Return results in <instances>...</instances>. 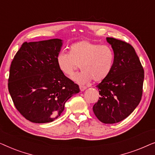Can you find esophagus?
Here are the masks:
<instances>
[{
  "instance_id": "34e87169",
  "label": "esophagus",
  "mask_w": 155,
  "mask_h": 155,
  "mask_svg": "<svg viewBox=\"0 0 155 155\" xmlns=\"http://www.w3.org/2000/svg\"><path fill=\"white\" fill-rule=\"evenodd\" d=\"M80 91H84V90H85L86 89H87V87H85V86H80Z\"/></svg>"
}]
</instances>
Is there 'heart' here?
<instances>
[{
  "mask_svg": "<svg viewBox=\"0 0 155 155\" xmlns=\"http://www.w3.org/2000/svg\"><path fill=\"white\" fill-rule=\"evenodd\" d=\"M115 54L111 46L82 40L72 44L68 54L60 53L56 58L57 65L68 77L75 73L78 67L82 72L73 80L85 84L93 80L99 82L105 80L113 69Z\"/></svg>",
  "mask_w": 155,
  "mask_h": 155,
  "instance_id": "heart-1",
  "label": "heart"
}]
</instances>
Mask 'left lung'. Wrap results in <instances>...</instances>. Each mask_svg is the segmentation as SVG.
<instances>
[{
	"label": "left lung",
	"mask_w": 155,
	"mask_h": 155,
	"mask_svg": "<svg viewBox=\"0 0 155 155\" xmlns=\"http://www.w3.org/2000/svg\"><path fill=\"white\" fill-rule=\"evenodd\" d=\"M115 60L109 75L97 85L100 97L93 106L97 118L104 124H116L128 117L143 95L144 69L134 48L121 40L107 37Z\"/></svg>",
	"instance_id": "obj_1"
}]
</instances>
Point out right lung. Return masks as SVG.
Instances as JSON below:
<instances>
[{"instance_id":"1","label":"right lung","mask_w":155,"mask_h":155,"mask_svg":"<svg viewBox=\"0 0 155 155\" xmlns=\"http://www.w3.org/2000/svg\"><path fill=\"white\" fill-rule=\"evenodd\" d=\"M62 40L24 42L10 68L8 90L21 115L36 124L56 120L79 86L61 73L56 58Z\"/></svg>"}]
</instances>
